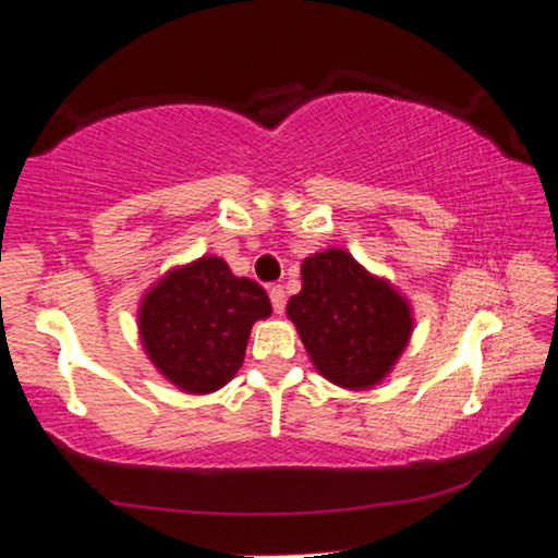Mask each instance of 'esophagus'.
Returning a JSON list of instances; mask_svg holds the SVG:
<instances>
[{"instance_id": "1", "label": "esophagus", "mask_w": 558, "mask_h": 558, "mask_svg": "<svg viewBox=\"0 0 558 558\" xmlns=\"http://www.w3.org/2000/svg\"><path fill=\"white\" fill-rule=\"evenodd\" d=\"M268 295H270V302H272V310L280 315L282 310H286V288L282 286H270L268 288Z\"/></svg>"}]
</instances>
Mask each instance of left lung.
<instances>
[{
  "mask_svg": "<svg viewBox=\"0 0 558 558\" xmlns=\"http://www.w3.org/2000/svg\"><path fill=\"white\" fill-rule=\"evenodd\" d=\"M317 372L349 391H364L391 372L409 344L411 307L342 248L302 260V290L288 302Z\"/></svg>",
  "mask_w": 558,
  "mask_h": 558,
  "instance_id": "left-lung-1",
  "label": "left lung"
}]
</instances>
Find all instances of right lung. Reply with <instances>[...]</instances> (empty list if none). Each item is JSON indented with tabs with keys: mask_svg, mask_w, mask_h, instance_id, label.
Returning a JSON list of instances; mask_svg holds the SVG:
<instances>
[{
	"mask_svg": "<svg viewBox=\"0 0 558 558\" xmlns=\"http://www.w3.org/2000/svg\"><path fill=\"white\" fill-rule=\"evenodd\" d=\"M272 313L256 280L204 256L169 270L140 305V337L153 364L186 393H211L241 369L256 319Z\"/></svg>",
	"mask_w": 558,
	"mask_h": 558,
	"instance_id": "right-lung-1",
	"label": "right lung"
}]
</instances>
